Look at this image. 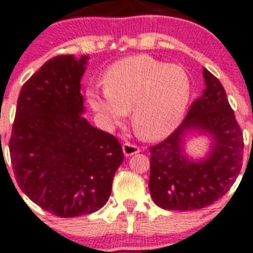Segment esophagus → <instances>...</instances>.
Segmentation results:
<instances>
[{
  "instance_id": "obj_1",
  "label": "esophagus",
  "mask_w": 253,
  "mask_h": 253,
  "mask_svg": "<svg viewBox=\"0 0 253 253\" xmlns=\"http://www.w3.org/2000/svg\"><path fill=\"white\" fill-rule=\"evenodd\" d=\"M122 150H124L125 156H132V155L140 152V147L131 142H125L124 146H122Z\"/></svg>"
}]
</instances>
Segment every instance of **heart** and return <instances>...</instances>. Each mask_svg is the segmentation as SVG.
<instances>
[{
	"mask_svg": "<svg viewBox=\"0 0 253 253\" xmlns=\"http://www.w3.org/2000/svg\"><path fill=\"white\" fill-rule=\"evenodd\" d=\"M104 89L90 88L88 103L108 126H118L131 111L133 131L143 140H159L174 131L188 107L192 84L179 65L147 55L127 56L107 68Z\"/></svg>",
	"mask_w": 253,
	"mask_h": 253,
	"instance_id": "heart-1",
	"label": "heart"
}]
</instances>
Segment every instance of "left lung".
Segmentation results:
<instances>
[{
	"mask_svg": "<svg viewBox=\"0 0 253 253\" xmlns=\"http://www.w3.org/2000/svg\"><path fill=\"white\" fill-rule=\"evenodd\" d=\"M203 77L206 89L193 102L180 126L149 149L150 194L163 209L194 211L211 206L228 192L242 168V129L226 90L206 68ZM194 129L213 138L210 155L199 162L183 154V135Z\"/></svg>",
	"mask_w": 253,
	"mask_h": 253,
	"instance_id": "left-lung-1",
	"label": "left lung"
}]
</instances>
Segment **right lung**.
<instances>
[{
    "label": "right lung",
    "mask_w": 253,
    "mask_h": 253,
    "mask_svg": "<svg viewBox=\"0 0 253 253\" xmlns=\"http://www.w3.org/2000/svg\"><path fill=\"white\" fill-rule=\"evenodd\" d=\"M87 60L55 56L30 77L20 90L8 143L20 189L61 218L101 209L124 161L117 138L82 116Z\"/></svg>",
    "instance_id": "add662e5"
}]
</instances>
